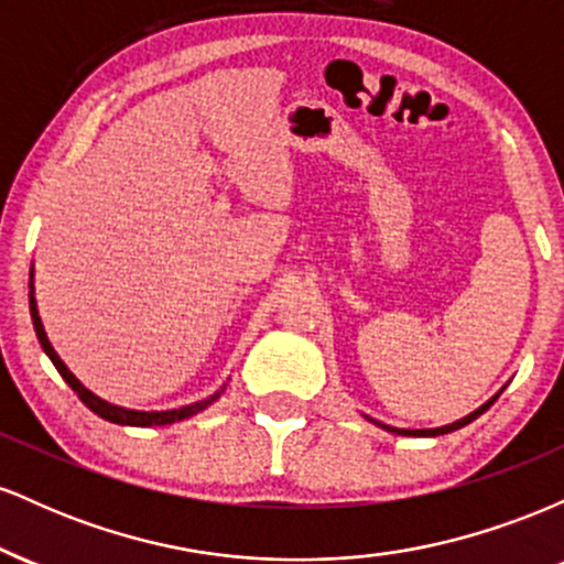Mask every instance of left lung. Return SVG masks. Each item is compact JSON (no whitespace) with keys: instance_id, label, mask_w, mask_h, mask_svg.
<instances>
[{"instance_id":"8db88e82","label":"left lung","mask_w":564,"mask_h":564,"mask_svg":"<svg viewBox=\"0 0 564 564\" xmlns=\"http://www.w3.org/2000/svg\"><path fill=\"white\" fill-rule=\"evenodd\" d=\"M503 390H507V384H503V387H501V390H498V392L494 394V398H488V400H485V403H482L480 408H475V411H471V413H467V416H464V419H458V422H453V424H443V426H432V430H400V426H390V424H384V422H377V419L366 416V413H364V416H366V419H368V422H371V424H377V426H381V430L392 432V435H405V437H437V435H448V432H456V430H462V426H467V424H471V422H475V419H477V416H482V413H485V411H488V408L496 403V400H498V394H501Z\"/></svg>"}]
</instances>
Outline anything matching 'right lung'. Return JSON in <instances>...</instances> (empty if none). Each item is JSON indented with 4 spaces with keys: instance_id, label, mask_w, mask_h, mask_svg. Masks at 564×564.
<instances>
[{
    "instance_id": "add662e5",
    "label": "right lung",
    "mask_w": 564,
    "mask_h": 564,
    "mask_svg": "<svg viewBox=\"0 0 564 564\" xmlns=\"http://www.w3.org/2000/svg\"><path fill=\"white\" fill-rule=\"evenodd\" d=\"M29 310H31V321H34V332H36V339L39 345H42L44 355H47L50 360H53V366L57 368V373H61L63 379H66V384L79 394V400L84 405L89 408V411L97 413L100 419H106V422L111 424H121V426H164V424H174V422H183V419H191L196 416V413L204 411V408H209L219 394L225 392V387H228V381H225L223 387L215 394H209V398L204 400H196V403L191 405H180V408H170V411H138V408H124V405H116V403H108L106 398H100V394H95L89 387H84L79 379H76V373L70 371V368L63 364L61 355L55 352L53 341H50L47 332H44V323H42V315H39V307H36V289H34V264H31V273H29Z\"/></svg>"
}]
</instances>
